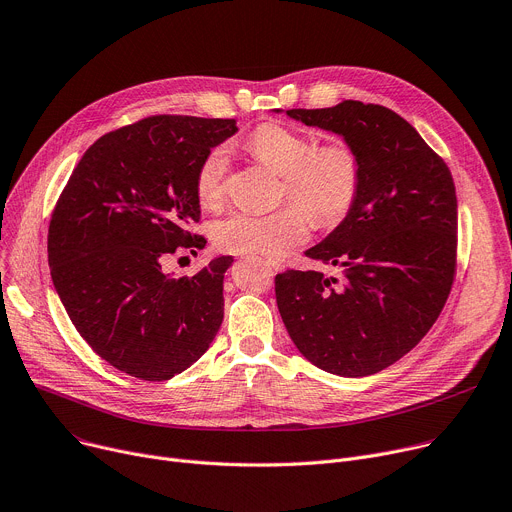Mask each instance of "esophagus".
<instances>
[{
    "label": "esophagus",
    "mask_w": 512,
    "mask_h": 512,
    "mask_svg": "<svg viewBox=\"0 0 512 512\" xmlns=\"http://www.w3.org/2000/svg\"><path fill=\"white\" fill-rule=\"evenodd\" d=\"M266 264H268L272 270H281V268H283V262H281V260H274V258H266Z\"/></svg>",
    "instance_id": "34e87169"
}]
</instances>
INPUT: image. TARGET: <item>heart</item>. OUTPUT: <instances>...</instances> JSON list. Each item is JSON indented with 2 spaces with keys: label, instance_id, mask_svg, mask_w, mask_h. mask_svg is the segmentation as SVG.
Here are the masks:
<instances>
[{
  "label": "heart",
  "instance_id": "heart-1",
  "mask_svg": "<svg viewBox=\"0 0 512 512\" xmlns=\"http://www.w3.org/2000/svg\"><path fill=\"white\" fill-rule=\"evenodd\" d=\"M248 149L270 172L283 178L285 207L270 215L231 213L211 225L215 246L229 254L279 256L305 242L307 217L328 227L338 223L357 199L361 184L359 157L344 143L316 147L307 135L279 123L260 125L248 139ZM229 153L215 147L196 172L199 203L213 209L223 199Z\"/></svg>",
  "mask_w": 512,
  "mask_h": 512
}]
</instances>
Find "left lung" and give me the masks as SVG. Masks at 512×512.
Returning a JSON list of instances; mask_svg holds the SVG:
<instances>
[{
	"mask_svg": "<svg viewBox=\"0 0 512 512\" xmlns=\"http://www.w3.org/2000/svg\"><path fill=\"white\" fill-rule=\"evenodd\" d=\"M283 112V110H274ZM344 139L361 166L357 199L305 256L340 268L277 274L283 324L301 355L367 377L410 352L437 322L455 277L457 196L449 168L400 114L357 100L287 110Z\"/></svg>",
	"mask_w": 512,
	"mask_h": 512,
	"instance_id": "obj_1",
	"label": "left lung"
}]
</instances>
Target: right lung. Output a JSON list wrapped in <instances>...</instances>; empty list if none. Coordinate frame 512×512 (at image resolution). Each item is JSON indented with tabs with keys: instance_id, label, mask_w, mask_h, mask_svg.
<instances>
[{
	"instance_id": "right-lung-1",
	"label": "right lung",
	"mask_w": 512,
	"mask_h": 512,
	"mask_svg": "<svg viewBox=\"0 0 512 512\" xmlns=\"http://www.w3.org/2000/svg\"><path fill=\"white\" fill-rule=\"evenodd\" d=\"M238 133L233 119L149 116L100 137L75 166L49 225V266L69 320L106 363L166 381L199 361L223 322L219 256L194 277L166 256L201 250L196 172Z\"/></svg>"
}]
</instances>
